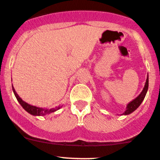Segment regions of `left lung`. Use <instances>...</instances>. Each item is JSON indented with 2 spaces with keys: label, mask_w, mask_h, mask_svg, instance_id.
<instances>
[{
  "label": "left lung",
  "mask_w": 160,
  "mask_h": 160,
  "mask_svg": "<svg viewBox=\"0 0 160 160\" xmlns=\"http://www.w3.org/2000/svg\"><path fill=\"white\" fill-rule=\"evenodd\" d=\"M148 75L147 76L146 82H145V86H144L143 90L142 91V92L135 98V99H133L132 102H129L127 105V107H126V110L124 111V113H123L122 115H128L130 113H132V112H134L139 106L141 105V103L142 102V101L144 100L145 97V95H146L147 91H148Z\"/></svg>",
  "instance_id": "8db88e82"
}]
</instances>
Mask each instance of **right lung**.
I'll list each match as a JSON object with an SVG mask.
<instances>
[{
    "mask_svg": "<svg viewBox=\"0 0 160 160\" xmlns=\"http://www.w3.org/2000/svg\"><path fill=\"white\" fill-rule=\"evenodd\" d=\"M12 90H13L14 94H15L17 100L18 101V102H19L20 104H21V106L23 107V109H24L26 111L28 112V113L33 115V116H45V115L53 113V112L57 111V110H59L60 108H61V107L59 106V107H56V108H52L49 110V109H44L42 108V107H35V106L30 105V104L27 103L25 101H23L22 99L19 97V96H18V95L17 94L16 92H15L13 85H12Z\"/></svg>",
    "mask_w": 160,
    "mask_h": 160,
    "instance_id": "obj_1",
    "label": "right lung"
}]
</instances>
